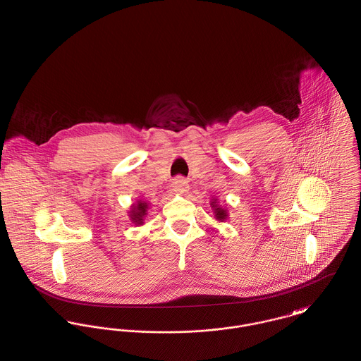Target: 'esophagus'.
I'll return each instance as SVG.
<instances>
[{
  "mask_svg": "<svg viewBox=\"0 0 361 361\" xmlns=\"http://www.w3.org/2000/svg\"><path fill=\"white\" fill-rule=\"evenodd\" d=\"M172 188H173V192L182 195V193H185L189 189V185H188V180L183 176H178V178L173 179Z\"/></svg>",
  "mask_w": 361,
  "mask_h": 361,
  "instance_id": "obj_1",
  "label": "esophagus"
}]
</instances>
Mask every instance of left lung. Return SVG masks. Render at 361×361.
I'll list each match as a JSON object with an SVG mask.
<instances>
[{
	"label": "left lung",
	"instance_id": "obj_1",
	"mask_svg": "<svg viewBox=\"0 0 361 361\" xmlns=\"http://www.w3.org/2000/svg\"><path fill=\"white\" fill-rule=\"evenodd\" d=\"M212 207L215 208V215H216V219H219V221H224V219L228 216L225 209H222V208H218V207H216V205H214V204H212Z\"/></svg>",
	"mask_w": 361,
	"mask_h": 361
}]
</instances>
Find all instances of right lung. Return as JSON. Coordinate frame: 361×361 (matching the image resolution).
I'll use <instances>...</instances> for the list:
<instances>
[{"mask_svg":"<svg viewBox=\"0 0 361 361\" xmlns=\"http://www.w3.org/2000/svg\"><path fill=\"white\" fill-rule=\"evenodd\" d=\"M146 209H147V204L145 201H137V204L132 208L131 218L132 221L137 225H140L143 222V216L146 215Z\"/></svg>","mask_w":361,"mask_h":361,"instance_id":"add662e5","label":"right lung"}]
</instances>
